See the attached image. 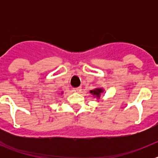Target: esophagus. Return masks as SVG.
Masks as SVG:
<instances>
[{
	"instance_id": "esophagus-1",
	"label": "esophagus",
	"mask_w": 158,
	"mask_h": 158,
	"mask_svg": "<svg viewBox=\"0 0 158 158\" xmlns=\"http://www.w3.org/2000/svg\"><path fill=\"white\" fill-rule=\"evenodd\" d=\"M73 92H76V93H78V92H80L81 90V87H77V88H73Z\"/></svg>"
}]
</instances>
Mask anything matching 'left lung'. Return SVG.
Segmentation results:
<instances>
[{
    "label": "left lung",
    "instance_id": "1",
    "mask_svg": "<svg viewBox=\"0 0 158 158\" xmlns=\"http://www.w3.org/2000/svg\"><path fill=\"white\" fill-rule=\"evenodd\" d=\"M90 93H93V95H95V96H96L97 97H100V94L101 93H103V90H102L101 89H94V90H93V91H90Z\"/></svg>",
    "mask_w": 158,
    "mask_h": 158
}]
</instances>
